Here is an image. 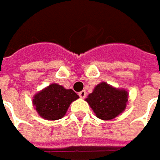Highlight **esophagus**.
<instances>
[{"label": "esophagus", "mask_w": 160, "mask_h": 160, "mask_svg": "<svg viewBox=\"0 0 160 160\" xmlns=\"http://www.w3.org/2000/svg\"><path fill=\"white\" fill-rule=\"evenodd\" d=\"M78 95H79V97H81V98H85L86 96V92L85 91V90H83V91L79 92V93H78Z\"/></svg>", "instance_id": "esophagus-1"}]
</instances>
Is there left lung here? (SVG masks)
I'll list each match as a JSON object with an SVG mask.
<instances>
[{
	"label": "left lung",
	"instance_id": "1",
	"mask_svg": "<svg viewBox=\"0 0 160 160\" xmlns=\"http://www.w3.org/2000/svg\"><path fill=\"white\" fill-rule=\"evenodd\" d=\"M128 96L125 90L116 89L107 83H101L95 87L86 100L98 118L110 120L125 110Z\"/></svg>",
	"mask_w": 160,
	"mask_h": 160
}]
</instances>
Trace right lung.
<instances>
[{"label": "right lung", "instance_id": "right-lung-1", "mask_svg": "<svg viewBox=\"0 0 160 160\" xmlns=\"http://www.w3.org/2000/svg\"><path fill=\"white\" fill-rule=\"evenodd\" d=\"M78 96L72 89H65L57 84H52L33 97V106L42 118L57 120L65 115L70 104Z\"/></svg>", "mask_w": 160, "mask_h": 160}]
</instances>
